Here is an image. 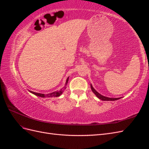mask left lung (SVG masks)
<instances>
[{
	"label": "left lung",
	"instance_id": "8db88e82",
	"mask_svg": "<svg viewBox=\"0 0 149 149\" xmlns=\"http://www.w3.org/2000/svg\"><path fill=\"white\" fill-rule=\"evenodd\" d=\"M91 90L95 94V95L99 98L102 101H116V100H119V99H120V97H119V98H112V97H106V96H104L102 95H101V94H100L99 93H97L95 89H94V88L93 87L92 84H91Z\"/></svg>",
	"mask_w": 149,
	"mask_h": 149
}]
</instances>
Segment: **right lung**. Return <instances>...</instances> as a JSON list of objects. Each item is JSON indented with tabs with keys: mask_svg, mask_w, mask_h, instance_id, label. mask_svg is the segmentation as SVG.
Returning a JSON list of instances; mask_svg holds the SVG:
<instances>
[{
	"mask_svg": "<svg viewBox=\"0 0 149 149\" xmlns=\"http://www.w3.org/2000/svg\"><path fill=\"white\" fill-rule=\"evenodd\" d=\"M68 79H69V77L67 78L66 81V83H65V86L63 87V88L61 89L60 91H55L53 93H51L49 94H42V93H35V92H33V91H29L31 93H32L33 94H35V95L37 96H39V97H58L60 96L61 94L63 93V92L64 91V89H65L66 88V85L68 84Z\"/></svg>",
	"mask_w": 149,
	"mask_h": 149,
	"instance_id": "1",
	"label": "right lung"
}]
</instances>
